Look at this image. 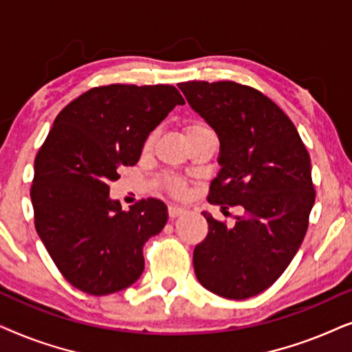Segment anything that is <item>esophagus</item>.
<instances>
[{"mask_svg":"<svg viewBox=\"0 0 352 352\" xmlns=\"http://www.w3.org/2000/svg\"><path fill=\"white\" fill-rule=\"evenodd\" d=\"M185 212H186V209L182 208V206H175V204L168 206V215H170V217H179V215L185 214Z\"/></svg>","mask_w":352,"mask_h":352,"instance_id":"34e87169","label":"esophagus"}]
</instances>
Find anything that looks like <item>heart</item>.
I'll use <instances>...</instances> for the list:
<instances>
[{
    "mask_svg": "<svg viewBox=\"0 0 352 352\" xmlns=\"http://www.w3.org/2000/svg\"><path fill=\"white\" fill-rule=\"evenodd\" d=\"M204 132H212V130L209 129V125H206L204 122H190V124H186V127H185L186 138L193 137V135H198V133H204ZM154 138H156V133L148 135L146 142H144V149H151ZM162 185H164V188H166L168 193H172L173 196H182L185 193L184 180L177 179V177L166 175L162 179Z\"/></svg>",
    "mask_w": 352,
    "mask_h": 352,
    "instance_id": "1",
    "label": "heart"
}]
</instances>
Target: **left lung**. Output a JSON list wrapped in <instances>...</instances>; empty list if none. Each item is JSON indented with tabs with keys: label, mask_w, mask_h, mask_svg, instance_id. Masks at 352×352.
<instances>
[{
	"label": "left lung",
	"mask_w": 352,
	"mask_h": 352,
	"mask_svg": "<svg viewBox=\"0 0 352 352\" xmlns=\"http://www.w3.org/2000/svg\"><path fill=\"white\" fill-rule=\"evenodd\" d=\"M179 88L220 142L210 204L241 206L227 227L203 212L209 232L196 245V278L227 299L256 296L277 282L306 236L316 201L311 157L289 117L254 88L185 82Z\"/></svg>",
	"instance_id": "left-lung-1"
}]
</instances>
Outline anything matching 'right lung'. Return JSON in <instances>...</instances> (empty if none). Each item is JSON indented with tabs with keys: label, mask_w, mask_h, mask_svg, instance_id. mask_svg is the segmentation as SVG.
I'll return each instance as SVG.
<instances>
[{
	"label": "right lung",
	"mask_w": 352,
	"mask_h": 352,
	"mask_svg": "<svg viewBox=\"0 0 352 352\" xmlns=\"http://www.w3.org/2000/svg\"><path fill=\"white\" fill-rule=\"evenodd\" d=\"M177 104L185 100L172 85L91 88L59 112L41 144L30 190L35 228L80 292L117 293L143 274V246L166 225L167 206L148 198L122 210L109 184L138 162L148 135Z\"/></svg>",
	"instance_id": "add662e5"
}]
</instances>
